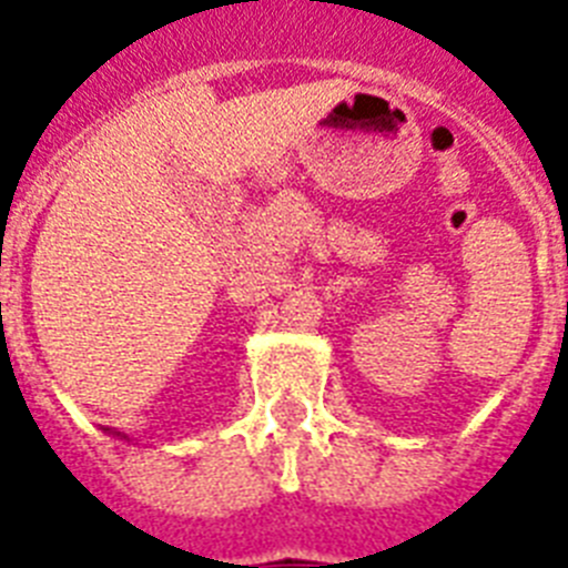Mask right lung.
<instances>
[{
	"mask_svg": "<svg viewBox=\"0 0 568 568\" xmlns=\"http://www.w3.org/2000/svg\"><path fill=\"white\" fill-rule=\"evenodd\" d=\"M121 438H124V435H121Z\"/></svg>",
	"mask_w": 568,
	"mask_h": 568,
	"instance_id": "right-lung-1",
	"label": "right lung"
}]
</instances>
